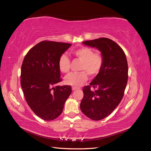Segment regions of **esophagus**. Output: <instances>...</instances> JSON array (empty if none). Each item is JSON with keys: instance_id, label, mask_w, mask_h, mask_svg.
Segmentation results:
<instances>
[{"instance_id": "34e87169", "label": "esophagus", "mask_w": 151, "mask_h": 151, "mask_svg": "<svg viewBox=\"0 0 151 151\" xmlns=\"http://www.w3.org/2000/svg\"><path fill=\"white\" fill-rule=\"evenodd\" d=\"M76 89H77V88H76V87H72V90H73V91H75V90H76Z\"/></svg>"}]
</instances>
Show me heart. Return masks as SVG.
<instances>
[{
  "instance_id": "b5f03b06",
  "label": "heart",
  "mask_w": 151,
  "mask_h": 151,
  "mask_svg": "<svg viewBox=\"0 0 151 151\" xmlns=\"http://www.w3.org/2000/svg\"><path fill=\"white\" fill-rule=\"evenodd\" d=\"M73 55L81 61L80 73H71L64 78V83L68 86L78 87L88 79L87 74L94 77L101 71L103 65V57L99 52H94L89 47H82L73 51ZM70 60L65 54H62L58 60V66L61 73H67L70 69Z\"/></svg>"
}]
</instances>
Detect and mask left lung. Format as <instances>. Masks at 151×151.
<instances>
[{
  "label": "left lung",
  "instance_id": "8db88e82",
  "mask_svg": "<svg viewBox=\"0 0 151 151\" xmlns=\"http://www.w3.org/2000/svg\"><path fill=\"white\" fill-rule=\"evenodd\" d=\"M83 44L96 47L103 57L101 71L83 88L80 109L87 117L99 121L109 116L123 98L128 78V65L124 52L110 39L101 37ZM93 87L94 91H92Z\"/></svg>",
  "mask_w": 151,
  "mask_h": 151
}]
</instances>
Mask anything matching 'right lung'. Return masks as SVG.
<instances>
[{"label": "right lung", "instance_id": "add662e5", "mask_svg": "<svg viewBox=\"0 0 151 151\" xmlns=\"http://www.w3.org/2000/svg\"><path fill=\"white\" fill-rule=\"evenodd\" d=\"M71 46L42 41L29 50L22 63L20 80L26 101L34 113L45 121L59 117L71 93L70 86L54 87L62 81L58 60Z\"/></svg>", "mask_w": 151, "mask_h": 151}]
</instances>
